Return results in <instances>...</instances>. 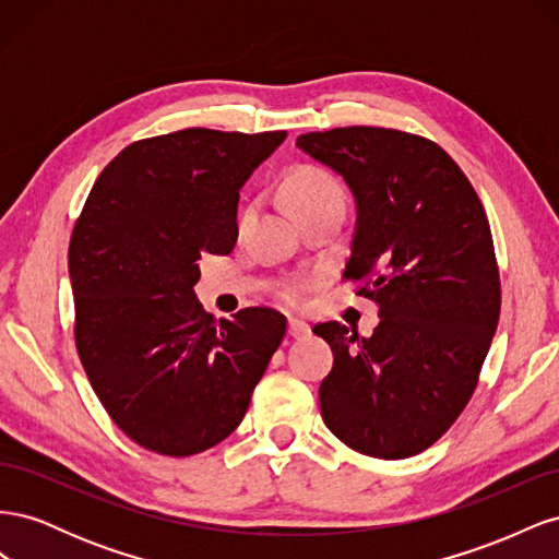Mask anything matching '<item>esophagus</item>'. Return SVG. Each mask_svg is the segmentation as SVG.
<instances>
[{
	"label": "esophagus",
	"instance_id": "1",
	"mask_svg": "<svg viewBox=\"0 0 559 559\" xmlns=\"http://www.w3.org/2000/svg\"><path fill=\"white\" fill-rule=\"evenodd\" d=\"M310 333V326L300 319H289V335L292 337H306Z\"/></svg>",
	"mask_w": 559,
	"mask_h": 559
}]
</instances>
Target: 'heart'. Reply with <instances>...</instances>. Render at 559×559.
Listing matches in <instances>:
<instances>
[{
  "label": "heart",
  "mask_w": 559,
  "mask_h": 559,
  "mask_svg": "<svg viewBox=\"0 0 559 559\" xmlns=\"http://www.w3.org/2000/svg\"><path fill=\"white\" fill-rule=\"evenodd\" d=\"M286 200L294 214L317 210L324 205H345L347 193L343 181L321 165H300L286 179ZM308 292V280L292 277L280 286V298L289 306L302 300Z\"/></svg>",
  "instance_id": "b5f03b06"
}]
</instances>
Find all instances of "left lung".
<instances>
[{"label": "left lung", "mask_w": 559, "mask_h": 559, "mask_svg": "<svg viewBox=\"0 0 559 559\" xmlns=\"http://www.w3.org/2000/svg\"><path fill=\"white\" fill-rule=\"evenodd\" d=\"M296 144L357 200L343 280L380 314L370 337L337 321L312 329L333 349L321 417L354 452L405 460L462 415L492 343L501 282L485 207L460 165L419 134L349 126Z\"/></svg>", "instance_id": "left-lung-1"}]
</instances>
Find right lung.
<instances>
[{
    "label": "right lung",
    "mask_w": 559,
    "mask_h": 559,
    "mask_svg": "<svg viewBox=\"0 0 559 559\" xmlns=\"http://www.w3.org/2000/svg\"><path fill=\"white\" fill-rule=\"evenodd\" d=\"M286 132L186 128L132 142L88 193L70 240L74 343L99 403L130 441L191 456L242 421L286 317L202 310V253L228 257L249 175Z\"/></svg>",
    "instance_id": "1"
}]
</instances>
